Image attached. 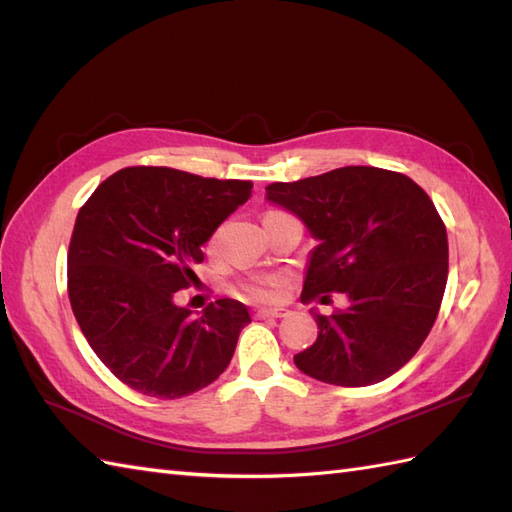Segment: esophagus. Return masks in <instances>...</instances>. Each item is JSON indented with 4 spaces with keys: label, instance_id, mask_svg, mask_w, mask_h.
<instances>
[{
    "label": "esophagus",
    "instance_id": "obj_1",
    "mask_svg": "<svg viewBox=\"0 0 512 512\" xmlns=\"http://www.w3.org/2000/svg\"><path fill=\"white\" fill-rule=\"evenodd\" d=\"M289 316V309H258L256 311V318H287Z\"/></svg>",
    "mask_w": 512,
    "mask_h": 512
}]
</instances>
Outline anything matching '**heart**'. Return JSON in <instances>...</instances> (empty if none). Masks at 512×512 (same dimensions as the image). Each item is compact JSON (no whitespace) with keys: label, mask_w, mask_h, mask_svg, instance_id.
I'll return each mask as SVG.
<instances>
[{"label":"heart","mask_w":512,"mask_h":512,"mask_svg":"<svg viewBox=\"0 0 512 512\" xmlns=\"http://www.w3.org/2000/svg\"><path fill=\"white\" fill-rule=\"evenodd\" d=\"M236 291L245 298L260 300V302H274L285 291V276L280 274H256L243 278L236 283Z\"/></svg>","instance_id":"heart-1"}]
</instances>
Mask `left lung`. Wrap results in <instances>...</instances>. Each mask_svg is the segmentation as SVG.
Masks as SVG:
<instances>
[{
  "label": "left lung",
  "instance_id": "left-lung-1",
  "mask_svg": "<svg viewBox=\"0 0 512 512\" xmlns=\"http://www.w3.org/2000/svg\"><path fill=\"white\" fill-rule=\"evenodd\" d=\"M318 238L302 302L349 296L347 309L314 314L318 338L294 356L309 378L369 387L409 362L429 336L448 278L442 216L406 174L347 165L294 183L267 185Z\"/></svg>",
  "mask_w": 512,
  "mask_h": 512
}]
</instances>
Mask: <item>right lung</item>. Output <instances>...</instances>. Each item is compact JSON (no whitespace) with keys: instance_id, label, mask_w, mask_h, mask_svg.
I'll return each instance as SVG.
<instances>
[{"instance_id":"obj_1","label":"right lung","mask_w":512,"mask_h":512,"mask_svg":"<svg viewBox=\"0 0 512 512\" xmlns=\"http://www.w3.org/2000/svg\"><path fill=\"white\" fill-rule=\"evenodd\" d=\"M252 187L134 165L81 205L68 247L70 307L92 351L130 389L176 400L227 369L238 333L252 322L247 307L218 298L192 316L174 296L196 283L201 245Z\"/></svg>"}]
</instances>
